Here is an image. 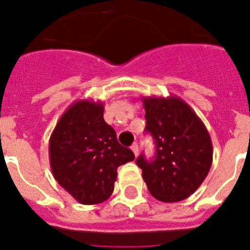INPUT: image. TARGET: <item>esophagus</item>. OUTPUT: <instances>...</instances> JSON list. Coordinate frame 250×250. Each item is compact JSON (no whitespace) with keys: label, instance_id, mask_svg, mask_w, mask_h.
Masks as SVG:
<instances>
[{"label":"esophagus","instance_id":"34e87169","mask_svg":"<svg viewBox=\"0 0 250 250\" xmlns=\"http://www.w3.org/2000/svg\"><path fill=\"white\" fill-rule=\"evenodd\" d=\"M131 150L133 151V154H135V157H137V154H139V145L135 143L131 146Z\"/></svg>","mask_w":250,"mask_h":250}]
</instances>
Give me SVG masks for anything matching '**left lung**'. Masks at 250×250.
I'll list each match as a JSON object with an SVG mask.
<instances>
[{"label":"left lung","mask_w":250,"mask_h":250,"mask_svg":"<svg viewBox=\"0 0 250 250\" xmlns=\"http://www.w3.org/2000/svg\"><path fill=\"white\" fill-rule=\"evenodd\" d=\"M145 129L155 140V157L140 155L136 163L143 169L150 194L164 203L181 202L194 194L206 180L213 160L208 129L178 96L143 97Z\"/></svg>","instance_id":"1"}]
</instances>
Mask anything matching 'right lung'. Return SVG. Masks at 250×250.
Returning a JSON list of instances; mask_svg holds the SVG:
<instances>
[{"mask_svg": "<svg viewBox=\"0 0 250 250\" xmlns=\"http://www.w3.org/2000/svg\"><path fill=\"white\" fill-rule=\"evenodd\" d=\"M48 157L58 184L78 203L92 206L110 198L117 169L135 159V154L118 143L104 121L101 101L77 100L55 125Z\"/></svg>", "mask_w": 250, "mask_h": 250, "instance_id": "1", "label": "right lung"}]
</instances>
